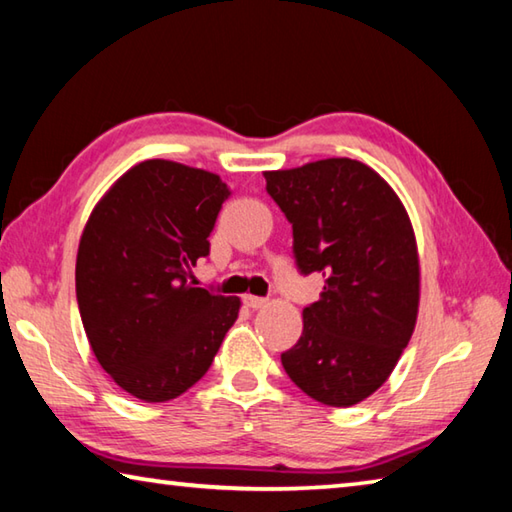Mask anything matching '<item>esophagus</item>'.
<instances>
[{"mask_svg":"<svg viewBox=\"0 0 512 512\" xmlns=\"http://www.w3.org/2000/svg\"><path fill=\"white\" fill-rule=\"evenodd\" d=\"M245 306L247 308H251V310H258V308H265L267 306V299H263V297H251V294H247L245 299Z\"/></svg>","mask_w":512,"mask_h":512,"instance_id":"34e87169","label":"esophagus"}]
</instances>
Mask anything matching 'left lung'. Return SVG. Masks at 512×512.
I'll use <instances>...</instances> for the list:
<instances>
[{
    "instance_id": "obj_1",
    "label": "left lung",
    "mask_w": 512,
    "mask_h": 512,
    "mask_svg": "<svg viewBox=\"0 0 512 512\" xmlns=\"http://www.w3.org/2000/svg\"><path fill=\"white\" fill-rule=\"evenodd\" d=\"M292 224L299 272L326 276L303 308V333L281 355L297 387L351 407L389 378L416 326L420 270L414 229L393 188L362 161L333 157L265 173Z\"/></svg>"
}]
</instances>
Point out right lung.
Segmentation results:
<instances>
[{"mask_svg": "<svg viewBox=\"0 0 512 512\" xmlns=\"http://www.w3.org/2000/svg\"><path fill=\"white\" fill-rule=\"evenodd\" d=\"M229 188L166 159L130 168L94 206L76 258V299L98 364L130 396L166 402L209 371L240 299L188 281L209 256Z\"/></svg>", "mask_w": 512, "mask_h": 512, "instance_id": "obj_1", "label": "right lung"}]
</instances>
